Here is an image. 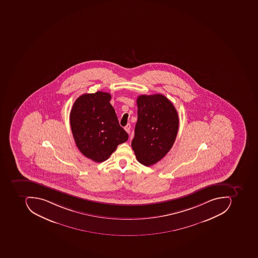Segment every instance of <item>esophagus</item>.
I'll list each match as a JSON object with an SVG mask.
<instances>
[{
    "label": "esophagus",
    "mask_w": 258,
    "mask_h": 258,
    "mask_svg": "<svg viewBox=\"0 0 258 258\" xmlns=\"http://www.w3.org/2000/svg\"><path fill=\"white\" fill-rule=\"evenodd\" d=\"M130 128H131V125L130 124H127L125 126V130L127 132V133H130Z\"/></svg>",
    "instance_id": "34e87169"
}]
</instances>
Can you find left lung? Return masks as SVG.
Instances as JSON below:
<instances>
[{"label":"left lung","mask_w":258,"mask_h":258,"mask_svg":"<svg viewBox=\"0 0 258 258\" xmlns=\"http://www.w3.org/2000/svg\"><path fill=\"white\" fill-rule=\"evenodd\" d=\"M138 119L132 147L137 160L153 165L167 155L174 145L179 128L177 110L164 95H140Z\"/></svg>","instance_id":"obj_1"}]
</instances>
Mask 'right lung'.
I'll return each mask as SVG.
<instances>
[{
	"label": "right lung",
	"mask_w": 258,
	"mask_h": 258,
	"mask_svg": "<svg viewBox=\"0 0 258 258\" xmlns=\"http://www.w3.org/2000/svg\"><path fill=\"white\" fill-rule=\"evenodd\" d=\"M111 97L109 93L102 91L84 94L74 103L70 114L77 147L83 155L97 163L108 160L128 138L109 102Z\"/></svg>",
	"instance_id": "obj_1"
}]
</instances>
